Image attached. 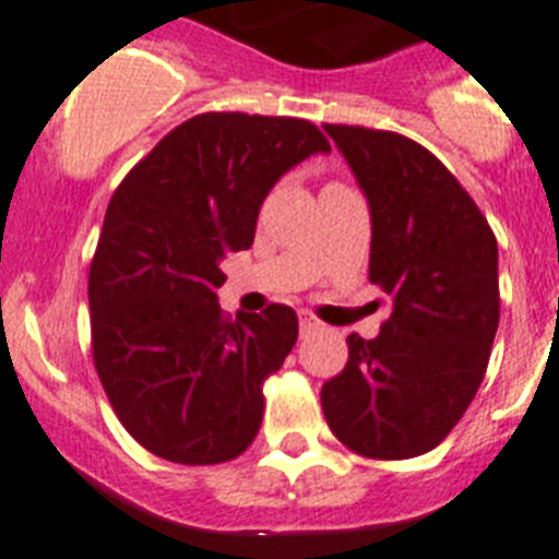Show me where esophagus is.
<instances>
[{"label":"esophagus","mask_w":559,"mask_h":559,"mask_svg":"<svg viewBox=\"0 0 559 559\" xmlns=\"http://www.w3.org/2000/svg\"><path fill=\"white\" fill-rule=\"evenodd\" d=\"M320 329V320L312 318V314L300 312V334H312Z\"/></svg>","instance_id":"34e87169"}]
</instances>
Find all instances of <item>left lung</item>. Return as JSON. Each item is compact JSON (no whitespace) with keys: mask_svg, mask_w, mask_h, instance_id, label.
Masks as SVG:
<instances>
[{"mask_svg":"<svg viewBox=\"0 0 559 559\" xmlns=\"http://www.w3.org/2000/svg\"><path fill=\"white\" fill-rule=\"evenodd\" d=\"M371 207L368 281L391 314L320 391L352 453L400 461L448 439L487 373L501 318L498 241L459 179L396 132L326 123Z\"/></svg>","mask_w":559,"mask_h":559,"instance_id":"8db88e82","label":"left lung"}]
</instances>
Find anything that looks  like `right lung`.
<instances>
[{"label":"right lung","mask_w":559,"mask_h":559,"mask_svg":"<svg viewBox=\"0 0 559 559\" xmlns=\"http://www.w3.org/2000/svg\"><path fill=\"white\" fill-rule=\"evenodd\" d=\"M332 145L300 118L205 111L145 154L106 207L90 264L92 360L120 425L148 453L202 467L245 453L264 380L298 340V314L219 309L222 261L247 250L261 202Z\"/></svg>","instance_id":"right-lung-1"}]
</instances>
